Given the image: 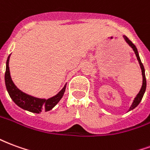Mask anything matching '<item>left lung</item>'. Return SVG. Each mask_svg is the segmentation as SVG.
<instances>
[{
  "mask_svg": "<svg viewBox=\"0 0 150 150\" xmlns=\"http://www.w3.org/2000/svg\"><path fill=\"white\" fill-rule=\"evenodd\" d=\"M124 38L125 39V41L127 42V43L129 44V46H131L133 50V51L135 53L136 56H137V59L138 60L139 62V64H140V67H141V69H142V78H143V81H142V88H141V90L139 91V93L137 95V96L135 97L134 99V100L132 102V105H131V107L129 108V110H132L133 108H135L139 104H140V102L142 101V97H143V96L145 94V89H146V79H145V68H144V66L142 64V61H141V59H140V56H139V54H138V51H137V47L136 46L133 44V43L130 41V40L128 38L126 37V36H124Z\"/></svg>",
  "mask_w": 150,
  "mask_h": 150,
  "instance_id": "obj_1",
  "label": "left lung"
}]
</instances>
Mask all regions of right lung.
I'll return each instance as SVG.
<instances>
[{
  "mask_svg": "<svg viewBox=\"0 0 150 150\" xmlns=\"http://www.w3.org/2000/svg\"><path fill=\"white\" fill-rule=\"evenodd\" d=\"M9 57H10V55L8 57L7 62H6L5 81L6 89L8 91V95L11 97L12 100H13V102L21 108L34 113H40L42 112V110H45L46 112L51 110L63 96L67 84L56 96L50 98V99H47V100L39 99V98L34 97V96H31L30 95L25 94L24 92H22L21 90H19L15 86L12 80L10 72H9V67H8Z\"/></svg>",
  "mask_w": 150,
  "mask_h": 150,
  "instance_id": "add662e5",
  "label": "right lung"
}]
</instances>
